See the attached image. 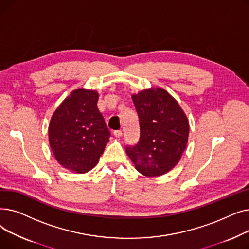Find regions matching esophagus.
<instances>
[{
    "label": "esophagus",
    "mask_w": 249,
    "mask_h": 249,
    "mask_svg": "<svg viewBox=\"0 0 249 249\" xmlns=\"http://www.w3.org/2000/svg\"><path fill=\"white\" fill-rule=\"evenodd\" d=\"M122 131L121 130H116V131H114V136L117 137V138H120L122 136Z\"/></svg>",
    "instance_id": "esophagus-1"
}]
</instances>
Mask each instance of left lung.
<instances>
[{
    "mask_svg": "<svg viewBox=\"0 0 249 249\" xmlns=\"http://www.w3.org/2000/svg\"><path fill=\"white\" fill-rule=\"evenodd\" d=\"M139 117L140 138L126 153L137 171L153 178L168 173L179 161L189 138V121L178 103L161 88L132 95Z\"/></svg>",
    "mask_w": 249,
    "mask_h": 249,
    "instance_id": "8db88e82",
    "label": "left lung"
}]
</instances>
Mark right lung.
I'll list each match as a JSON object with an SVG mask.
<instances>
[{
  "label": "right lung",
  "mask_w": 249,
  "mask_h": 249,
  "mask_svg": "<svg viewBox=\"0 0 249 249\" xmlns=\"http://www.w3.org/2000/svg\"><path fill=\"white\" fill-rule=\"evenodd\" d=\"M96 90L77 89L51 117L49 144L64 168L85 174L94 168L109 142L110 131L100 113Z\"/></svg>",
  "instance_id": "add662e5"
}]
</instances>
